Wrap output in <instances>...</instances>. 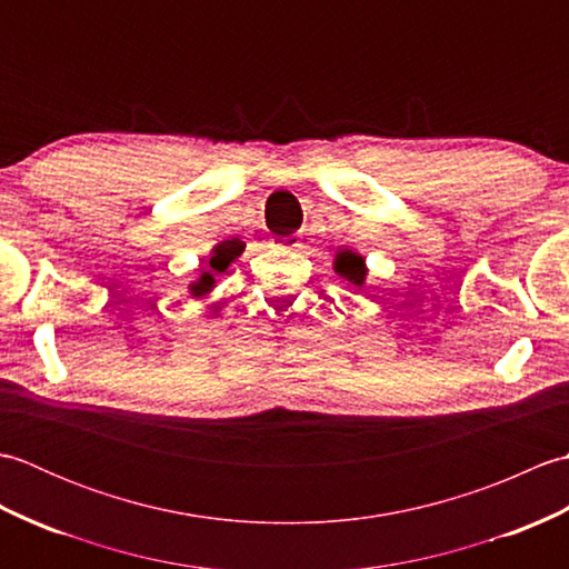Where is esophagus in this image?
I'll list each match as a JSON object with an SVG mask.
<instances>
[{
  "instance_id": "obj_1",
  "label": "esophagus",
  "mask_w": 569,
  "mask_h": 569,
  "mask_svg": "<svg viewBox=\"0 0 569 569\" xmlns=\"http://www.w3.org/2000/svg\"><path fill=\"white\" fill-rule=\"evenodd\" d=\"M278 247H283V249H293V247H298V239H296V237H286V239L278 241Z\"/></svg>"
}]
</instances>
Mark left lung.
Returning a JSON list of instances; mask_svg holds the SVG:
<instances>
[{
	"mask_svg": "<svg viewBox=\"0 0 569 569\" xmlns=\"http://www.w3.org/2000/svg\"><path fill=\"white\" fill-rule=\"evenodd\" d=\"M335 271L345 276L347 281H352L355 286H361L365 283V276H367V269H365V259L357 257V253L352 251H342L340 257H337L335 261Z\"/></svg>",
	"mask_w": 569,
	"mask_h": 569,
	"instance_id": "8db88e82",
	"label": "left lung"
}]
</instances>
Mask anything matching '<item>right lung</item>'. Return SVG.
Wrapping results in <instances>:
<instances>
[{
	"mask_svg": "<svg viewBox=\"0 0 569 569\" xmlns=\"http://www.w3.org/2000/svg\"><path fill=\"white\" fill-rule=\"evenodd\" d=\"M229 261H232V253H229V249H222V247H220V249H214V257L210 259V271H204V273L200 276V281L190 286V291L196 293V296L208 293L210 288L214 286V276H217V273H222V271H227Z\"/></svg>",
	"mask_w": 569,
	"mask_h": 569,
	"instance_id": "right-lung-1",
	"label": "right lung"
}]
</instances>
